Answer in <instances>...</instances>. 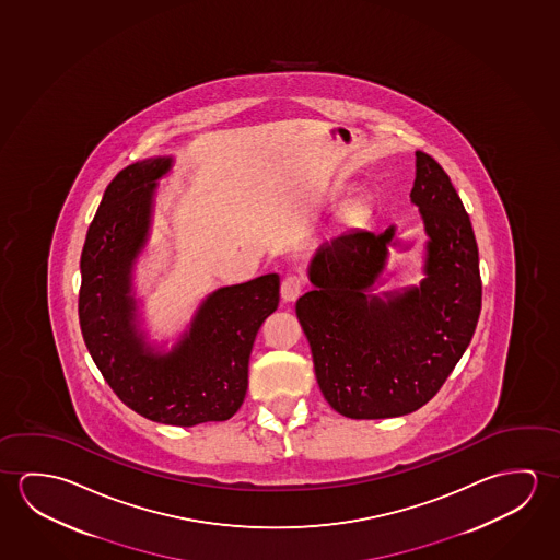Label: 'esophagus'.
Instances as JSON below:
<instances>
[{"label": "esophagus", "mask_w": 560, "mask_h": 560, "mask_svg": "<svg viewBox=\"0 0 560 560\" xmlns=\"http://www.w3.org/2000/svg\"><path fill=\"white\" fill-rule=\"evenodd\" d=\"M303 292V278L302 276L290 275L285 276L280 285V293L284 302H295Z\"/></svg>", "instance_id": "obj_1"}]
</instances>
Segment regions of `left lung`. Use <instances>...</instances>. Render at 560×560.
Instances as JSON below:
<instances>
[{"mask_svg":"<svg viewBox=\"0 0 560 560\" xmlns=\"http://www.w3.org/2000/svg\"><path fill=\"white\" fill-rule=\"evenodd\" d=\"M424 231V278L373 293L383 282L397 228L348 231L320 245L310 265L315 290L295 303L320 393L355 420L409 415L427 405L462 360L480 315L479 249L469 215L440 163L417 151L410 190Z\"/></svg>","mask_w":560,"mask_h":560,"instance_id":"obj_1","label":"left lung"}]
</instances>
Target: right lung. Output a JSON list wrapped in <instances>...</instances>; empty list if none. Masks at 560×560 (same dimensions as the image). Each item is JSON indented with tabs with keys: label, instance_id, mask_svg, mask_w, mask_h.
<instances>
[{
	"label": "right lung",
	"instance_id": "1",
	"mask_svg": "<svg viewBox=\"0 0 560 560\" xmlns=\"http://www.w3.org/2000/svg\"><path fill=\"white\" fill-rule=\"evenodd\" d=\"M171 155L136 161L108 185L81 250L80 325L85 347L118 399L171 427L233 417L249 385L260 325L280 302V276L208 293L167 350L142 329L133 268L151 235L160 178Z\"/></svg>",
	"mask_w": 560,
	"mask_h": 560
}]
</instances>
